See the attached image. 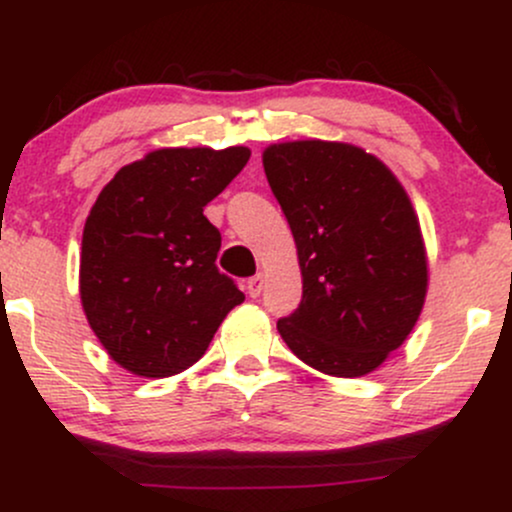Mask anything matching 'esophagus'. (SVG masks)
<instances>
[{"label":"esophagus","mask_w":512,"mask_h":512,"mask_svg":"<svg viewBox=\"0 0 512 512\" xmlns=\"http://www.w3.org/2000/svg\"><path fill=\"white\" fill-rule=\"evenodd\" d=\"M245 289H248L252 298L260 296L262 289H264V274H255L252 279H248V286H245Z\"/></svg>","instance_id":"34e87169"}]
</instances>
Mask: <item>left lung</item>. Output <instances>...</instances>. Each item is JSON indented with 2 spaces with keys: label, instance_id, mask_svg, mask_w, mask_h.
<instances>
[{
  "label": "left lung",
  "instance_id": "left-lung-1",
  "mask_svg": "<svg viewBox=\"0 0 512 512\" xmlns=\"http://www.w3.org/2000/svg\"><path fill=\"white\" fill-rule=\"evenodd\" d=\"M262 163L303 274L301 305L276 330L310 368L361 378L404 344L424 308L419 216L392 170L354 144H272Z\"/></svg>",
  "mask_w": 512,
  "mask_h": 512
}]
</instances>
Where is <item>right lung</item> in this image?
I'll return each mask as SVG.
<instances>
[{"mask_svg": "<svg viewBox=\"0 0 512 512\" xmlns=\"http://www.w3.org/2000/svg\"><path fill=\"white\" fill-rule=\"evenodd\" d=\"M248 158L245 146L151 151L117 170L93 204L81 240V305L129 373L168 378L190 368L245 301L216 267L221 233L204 207Z\"/></svg>", "mask_w": 512, "mask_h": 512, "instance_id": "add662e5", "label": "right lung"}]
</instances>
